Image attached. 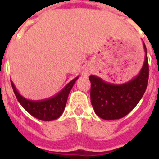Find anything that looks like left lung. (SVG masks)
I'll use <instances>...</instances> for the list:
<instances>
[{"label": "left lung", "instance_id": "obj_1", "mask_svg": "<svg viewBox=\"0 0 159 159\" xmlns=\"http://www.w3.org/2000/svg\"><path fill=\"white\" fill-rule=\"evenodd\" d=\"M143 45L146 52L143 66L132 80L123 84H112L93 75L89 76L91 103L94 112L100 118L114 120L125 117L143 96L149 76L147 48L144 42Z\"/></svg>", "mask_w": 159, "mask_h": 159}]
</instances>
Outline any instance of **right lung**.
<instances>
[{"mask_svg":"<svg viewBox=\"0 0 159 159\" xmlns=\"http://www.w3.org/2000/svg\"><path fill=\"white\" fill-rule=\"evenodd\" d=\"M77 78L78 76H76L72 81H70L56 95L52 98L42 100H30L25 99L18 92L12 81L11 83L17 100H19L20 105L25 108V110L27 112H29L31 116L42 121H52L59 118L64 112L68 95Z\"/></svg>","mask_w":159,"mask_h":159,"instance_id":"right-lung-1","label":"right lung"}]
</instances>
